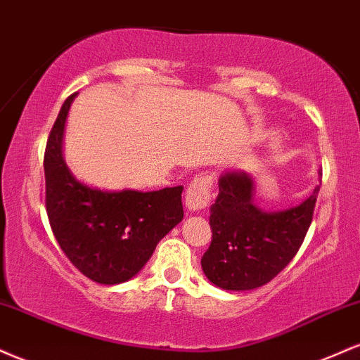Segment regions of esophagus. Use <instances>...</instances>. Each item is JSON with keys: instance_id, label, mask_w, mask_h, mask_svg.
<instances>
[{"instance_id": "34e87169", "label": "esophagus", "mask_w": 360, "mask_h": 360, "mask_svg": "<svg viewBox=\"0 0 360 360\" xmlns=\"http://www.w3.org/2000/svg\"><path fill=\"white\" fill-rule=\"evenodd\" d=\"M210 193H212V180L207 175H198L193 179L192 184L185 193V205L190 212L205 209L210 202Z\"/></svg>"}]
</instances>
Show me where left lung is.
<instances>
[{"instance_id": "obj_1", "label": "left lung", "mask_w": 360, "mask_h": 360, "mask_svg": "<svg viewBox=\"0 0 360 360\" xmlns=\"http://www.w3.org/2000/svg\"><path fill=\"white\" fill-rule=\"evenodd\" d=\"M319 190L315 187L297 207L266 212L255 204V181L246 172H224L210 207L212 243L200 261L209 281L231 291L255 290L271 281L303 244Z\"/></svg>"}]
</instances>
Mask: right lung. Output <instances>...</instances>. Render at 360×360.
<instances>
[{
  "label": "right lung",
  "mask_w": 360,
  "mask_h": 360,
  "mask_svg": "<svg viewBox=\"0 0 360 360\" xmlns=\"http://www.w3.org/2000/svg\"><path fill=\"white\" fill-rule=\"evenodd\" d=\"M67 97L45 148V204L50 227L70 263L89 280L120 285L141 271L156 244L184 219V187L155 192L99 190L72 175L62 155Z\"/></svg>",
  "instance_id": "add662e5"
}]
</instances>
